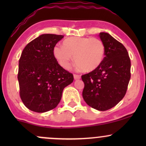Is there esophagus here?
Segmentation results:
<instances>
[{"mask_svg":"<svg viewBox=\"0 0 146 146\" xmlns=\"http://www.w3.org/2000/svg\"><path fill=\"white\" fill-rule=\"evenodd\" d=\"M73 77H74V79H75V80H79V79H80V78H81V77H80V75H77V74H74V75H73Z\"/></svg>","mask_w":146,"mask_h":146,"instance_id":"1","label":"esophagus"}]
</instances>
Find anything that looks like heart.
Here are the masks:
<instances>
[{"mask_svg": "<svg viewBox=\"0 0 146 146\" xmlns=\"http://www.w3.org/2000/svg\"><path fill=\"white\" fill-rule=\"evenodd\" d=\"M53 55L64 68H69L73 60L78 67L85 72L98 68L104 58V44L100 40L91 37H71L64 40L63 46L56 45Z\"/></svg>", "mask_w": 146, "mask_h": 146, "instance_id": "1", "label": "heart"}]
</instances>
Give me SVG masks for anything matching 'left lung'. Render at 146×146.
<instances>
[{"label":"left lung","mask_w":146,"mask_h":146,"mask_svg":"<svg viewBox=\"0 0 146 146\" xmlns=\"http://www.w3.org/2000/svg\"><path fill=\"white\" fill-rule=\"evenodd\" d=\"M105 47V57L98 68L82 75V97L95 109L104 111L116 106L126 93L130 79V60L125 46L109 33L99 35Z\"/></svg>","instance_id":"1"}]
</instances>
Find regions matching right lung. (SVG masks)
I'll use <instances>...</instances> for the list:
<instances>
[{
	"mask_svg": "<svg viewBox=\"0 0 146 146\" xmlns=\"http://www.w3.org/2000/svg\"><path fill=\"white\" fill-rule=\"evenodd\" d=\"M62 35L42 34L27 45L19 60L20 96L28 109L44 113L60 103L64 88L73 75L57 62L53 48Z\"/></svg>",
	"mask_w": 146,
	"mask_h": 146,
	"instance_id": "add662e5",
	"label": "right lung"
}]
</instances>
